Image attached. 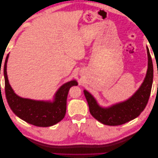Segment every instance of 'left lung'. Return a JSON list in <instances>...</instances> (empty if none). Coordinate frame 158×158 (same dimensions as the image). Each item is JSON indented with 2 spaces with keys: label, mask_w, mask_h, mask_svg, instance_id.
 <instances>
[{
  "label": "left lung",
  "mask_w": 158,
  "mask_h": 158,
  "mask_svg": "<svg viewBox=\"0 0 158 158\" xmlns=\"http://www.w3.org/2000/svg\"><path fill=\"white\" fill-rule=\"evenodd\" d=\"M146 49L148 69L144 80L136 92L125 101L102 107L88 91L84 90L89 112L99 122L109 126L121 125L139 116L146 107L150 95L154 76L152 60L148 46Z\"/></svg>",
  "instance_id": "obj_1"
}]
</instances>
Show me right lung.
Returning a JSON list of instances; mask_svg holds the SVG:
<instances>
[{"mask_svg":"<svg viewBox=\"0 0 158 158\" xmlns=\"http://www.w3.org/2000/svg\"><path fill=\"white\" fill-rule=\"evenodd\" d=\"M9 54L4 65L5 94L8 103L17 117L27 123L37 127H47L55 125L63 119L66 111V99L70 88L77 85L73 80L62 85L55 94L52 100H35L17 95L8 79L6 67Z\"/></svg>","mask_w":158,"mask_h":158,"instance_id":"right-lung-1","label":"right lung"}]
</instances>
